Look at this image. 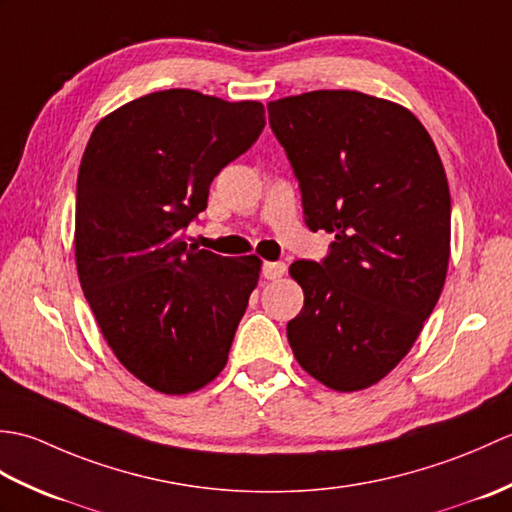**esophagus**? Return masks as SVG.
I'll return each mask as SVG.
<instances>
[{
  "instance_id": "obj_1",
  "label": "esophagus",
  "mask_w": 512,
  "mask_h": 512,
  "mask_svg": "<svg viewBox=\"0 0 512 512\" xmlns=\"http://www.w3.org/2000/svg\"><path fill=\"white\" fill-rule=\"evenodd\" d=\"M286 268L288 266L284 262H266L264 268H262V273H264L266 279H279V277H284Z\"/></svg>"
}]
</instances>
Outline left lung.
Instances as JSON below:
<instances>
[{
    "mask_svg": "<svg viewBox=\"0 0 512 512\" xmlns=\"http://www.w3.org/2000/svg\"><path fill=\"white\" fill-rule=\"evenodd\" d=\"M299 182L303 220L334 235L290 266L303 308L288 321L299 365L336 391L378 383L418 339L449 266L451 195L427 129L405 107L350 90L268 103Z\"/></svg>",
    "mask_w": 512,
    "mask_h": 512,
    "instance_id": "obj_1",
    "label": "left lung"
}]
</instances>
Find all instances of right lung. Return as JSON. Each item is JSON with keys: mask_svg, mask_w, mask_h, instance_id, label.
Returning a JSON list of instances; mask_svg holds the SVG:
<instances>
[{"mask_svg": "<svg viewBox=\"0 0 512 512\" xmlns=\"http://www.w3.org/2000/svg\"><path fill=\"white\" fill-rule=\"evenodd\" d=\"M264 105L162 90L94 127L76 180L74 255L83 295L118 361L162 394L222 372L259 259L184 242L213 178L255 145Z\"/></svg>", "mask_w": 512, "mask_h": 512, "instance_id": "add662e5", "label": "right lung"}]
</instances>
